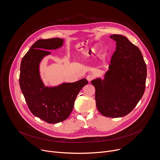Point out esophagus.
Here are the masks:
<instances>
[{"mask_svg":"<svg viewBox=\"0 0 160 160\" xmlns=\"http://www.w3.org/2000/svg\"><path fill=\"white\" fill-rule=\"evenodd\" d=\"M93 78H94V77L92 75H88L86 77V78H87V80H88V82H90L91 80H92L93 79Z\"/></svg>","mask_w":160,"mask_h":160,"instance_id":"1","label":"esophagus"}]
</instances>
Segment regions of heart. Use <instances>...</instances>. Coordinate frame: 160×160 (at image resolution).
Here are the masks:
<instances>
[{
	"mask_svg": "<svg viewBox=\"0 0 160 160\" xmlns=\"http://www.w3.org/2000/svg\"><path fill=\"white\" fill-rule=\"evenodd\" d=\"M98 52V45H94L93 47L91 48L90 49H82L81 52L82 54V58L85 59L94 58L97 55Z\"/></svg>",
	"mask_w": 160,
	"mask_h": 160,
	"instance_id": "obj_1",
	"label": "heart"
}]
</instances>
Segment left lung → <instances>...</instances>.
Returning <instances> with one entry per match:
<instances>
[{
    "label": "left lung",
    "instance_id": "8db88e82",
    "mask_svg": "<svg viewBox=\"0 0 160 160\" xmlns=\"http://www.w3.org/2000/svg\"><path fill=\"white\" fill-rule=\"evenodd\" d=\"M116 42L109 70L104 79L91 81L96 88L99 111L104 117L119 118L130 113L142 98L147 68L140 49L121 35H112Z\"/></svg>",
    "mask_w": 160,
    "mask_h": 160
}]
</instances>
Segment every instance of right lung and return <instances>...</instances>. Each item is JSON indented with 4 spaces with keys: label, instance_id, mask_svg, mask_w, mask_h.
Wrapping results in <instances>:
<instances>
[{
    "label": "right lung",
    "instance_id": "obj_1",
    "mask_svg": "<svg viewBox=\"0 0 160 160\" xmlns=\"http://www.w3.org/2000/svg\"><path fill=\"white\" fill-rule=\"evenodd\" d=\"M63 42L59 38L37 40L22 58L20 66L19 85L28 108L33 115L49 123H59L68 118L78 94L88 83L85 78L55 87H45L43 83L40 63L51 54L49 50L60 48Z\"/></svg>",
    "mask_w": 160,
    "mask_h": 160
}]
</instances>
